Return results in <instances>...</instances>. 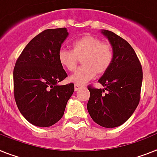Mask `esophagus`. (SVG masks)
Returning <instances> with one entry per match:
<instances>
[{
    "mask_svg": "<svg viewBox=\"0 0 157 157\" xmlns=\"http://www.w3.org/2000/svg\"><path fill=\"white\" fill-rule=\"evenodd\" d=\"M83 86H82V85H78V84H75V91H77V90H78L79 89H81L82 87Z\"/></svg>",
    "mask_w": 157,
    "mask_h": 157,
    "instance_id": "esophagus-1",
    "label": "esophagus"
}]
</instances>
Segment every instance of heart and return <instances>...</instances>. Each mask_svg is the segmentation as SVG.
I'll return each mask as SVG.
<instances>
[{"label":"heart","instance_id":"1","mask_svg":"<svg viewBox=\"0 0 157 157\" xmlns=\"http://www.w3.org/2000/svg\"><path fill=\"white\" fill-rule=\"evenodd\" d=\"M113 49L107 42H103L93 35L86 34L72 43V50L61 49L58 58L67 71H75L81 59L82 64L70 78L75 84L86 83L96 76L107 72L113 62Z\"/></svg>","mask_w":157,"mask_h":157}]
</instances>
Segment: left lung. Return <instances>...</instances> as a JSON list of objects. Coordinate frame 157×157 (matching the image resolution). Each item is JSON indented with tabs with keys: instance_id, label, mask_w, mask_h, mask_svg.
<instances>
[{
	"instance_id": "1",
	"label": "left lung",
	"mask_w": 157,
	"mask_h": 157,
	"mask_svg": "<svg viewBox=\"0 0 157 157\" xmlns=\"http://www.w3.org/2000/svg\"><path fill=\"white\" fill-rule=\"evenodd\" d=\"M113 49V62L99 79L104 89L89 86L87 110L94 122L104 128L122 125L131 117L140 99L143 71L133 48L113 32L103 29Z\"/></svg>"
}]
</instances>
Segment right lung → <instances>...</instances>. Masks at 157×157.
Returning <instances> with one entry per match:
<instances>
[{
	"label": "right lung",
	"instance_id": "add662e5",
	"mask_svg": "<svg viewBox=\"0 0 157 157\" xmlns=\"http://www.w3.org/2000/svg\"><path fill=\"white\" fill-rule=\"evenodd\" d=\"M68 34L66 28L42 31L27 44L14 67L17 106L35 126L50 127L59 121L75 90L72 82L58 85L67 77L58 54Z\"/></svg>",
	"mask_w": 157,
	"mask_h": 157
}]
</instances>
